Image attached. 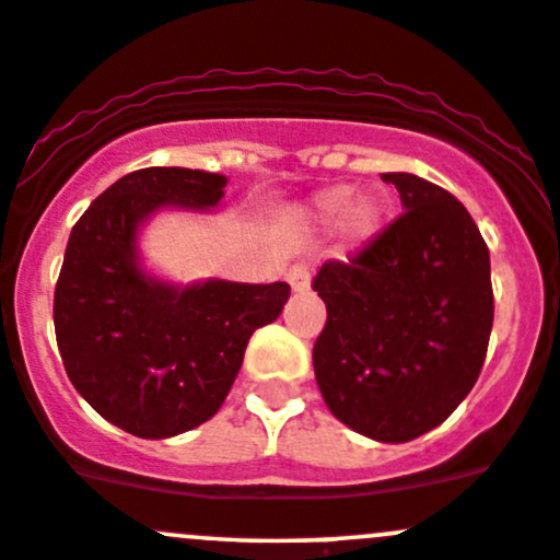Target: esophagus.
Masks as SVG:
<instances>
[{
  "label": "esophagus",
  "mask_w": 560,
  "mask_h": 560,
  "mask_svg": "<svg viewBox=\"0 0 560 560\" xmlns=\"http://www.w3.org/2000/svg\"><path fill=\"white\" fill-rule=\"evenodd\" d=\"M288 282H291V288L296 293L310 291V269L302 267V264H296V267L288 269Z\"/></svg>",
  "instance_id": "34e87169"
}]
</instances>
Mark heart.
I'll use <instances>...</instances> for the list:
<instances>
[{"mask_svg": "<svg viewBox=\"0 0 560 560\" xmlns=\"http://www.w3.org/2000/svg\"><path fill=\"white\" fill-rule=\"evenodd\" d=\"M353 188L350 186H331L326 191H320L310 205L307 218L304 221L310 226H328L337 214V234L345 245L359 247L366 245L374 234L383 229L385 221V201L380 194H359L350 199Z\"/></svg>", "mask_w": 560, "mask_h": 560, "instance_id": "b5f03b06", "label": "heart"}]
</instances>
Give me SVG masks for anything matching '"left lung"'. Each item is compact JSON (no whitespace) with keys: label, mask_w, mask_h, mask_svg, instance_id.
Returning <instances> with one entry per match:
<instances>
[{"label":"left lung","mask_w":560,"mask_h":560,"mask_svg":"<svg viewBox=\"0 0 560 560\" xmlns=\"http://www.w3.org/2000/svg\"><path fill=\"white\" fill-rule=\"evenodd\" d=\"M401 218L313 288L326 326L315 380L337 420L374 442L418 440L466 399L493 326L491 253L466 207L409 172H385Z\"/></svg>","instance_id":"8db88e82"}]
</instances>
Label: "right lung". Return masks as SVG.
Listing matches in <instances>:
<instances>
[{"mask_svg": "<svg viewBox=\"0 0 560 560\" xmlns=\"http://www.w3.org/2000/svg\"><path fill=\"white\" fill-rule=\"evenodd\" d=\"M229 177L148 166L120 177L69 234L54 296L56 342L74 390L142 440L191 431L218 412L247 339L278 320L288 282L183 285L148 272L140 234L159 212H210Z\"/></svg>", "mask_w": 560, "mask_h": 560, "instance_id": "right-lung-1", "label": "right lung"}]
</instances>
